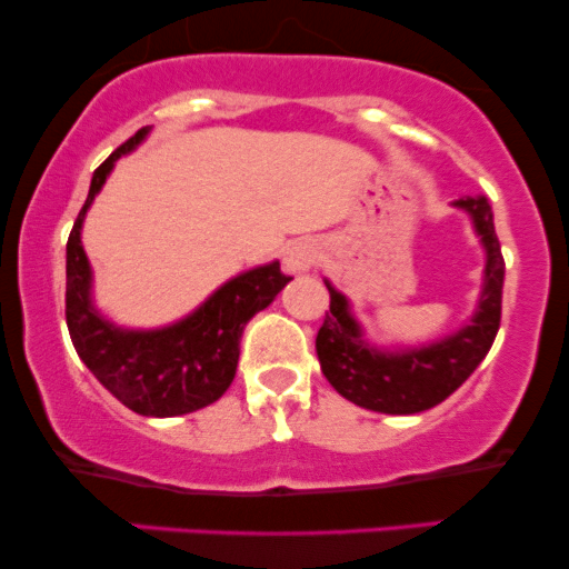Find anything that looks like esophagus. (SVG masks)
Masks as SVG:
<instances>
[{"instance_id":"1","label":"esophagus","mask_w":569,"mask_h":569,"mask_svg":"<svg viewBox=\"0 0 569 569\" xmlns=\"http://www.w3.org/2000/svg\"><path fill=\"white\" fill-rule=\"evenodd\" d=\"M316 257H318V248L312 240H293L283 253V267L289 272H305L310 270V264L316 262Z\"/></svg>"}]
</instances>
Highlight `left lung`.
I'll list each match as a JSON object with an SVG mask.
<instances>
[{
    "label": "left lung",
    "instance_id": "8db88e82",
    "mask_svg": "<svg viewBox=\"0 0 569 569\" xmlns=\"http://www.w3.org/2000/svg\"><path fill=\"white\" fill-rule=\"evenodd\" d=\"M455 206L471 213L487 251L485 289L466 329L428 348L377 350L363 339L348 299L326 280L331 302L316 337L318 361L331 388L358 407L385 415H417L436 407L473 375L498 337L506 262L495 234L492 208L487 198H462Z\"/></svg>",
    "mask_w": 569,
    "mask_h": 569
}]
</instances>
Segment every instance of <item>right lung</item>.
<instances>
[{
  "label": "right lung",
  "mask_w": 569,
  "mask_h": 569,
  "mask_svg": "<svg viewBox=\"0 0 569 569\" xmlns=\"http://www.w3.org/2000/svg\"><path fill=\"white\" fill-rule=\"evenodd\" d=\"M149 128L114 149L90 181L88 200L67 243V326L77 356L96 380L143 417H176L219 401L234 380L246 323L289 283L278 262L227 280L184 321L154 331L120 329L90 302V262L80 230L90 202L122 154L133 152Z\"/></svg>",
  "instance_id": "1"
}]
</instances>
